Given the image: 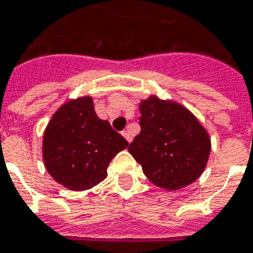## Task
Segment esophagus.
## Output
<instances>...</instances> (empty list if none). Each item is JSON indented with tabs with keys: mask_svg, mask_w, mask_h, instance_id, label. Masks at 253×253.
Instances as JSON below:
<instances>
[{
	"mask_svg": "<svg viewBox=\"0 0 253 253\" xmlns=\"http://www.w3.org/2000/svg\"><path fill=\"white\" fill-rule=\"evenodd\" d=\"M123 136L125 137V140L128 141V142H130V141H132V133H130V130H129V129H126V130H124V132H123Z\"/></svg>",
	"mask_w": 253,
	"mask_h": 253,
	"instance_id": "esophagus-1",
	"label": "esophagus"
}]
</instances>
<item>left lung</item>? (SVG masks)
Wrapping results in <instances>:
<instances>
[{
  "mask_svg": "<svg viewBox=\"0 0 253 253\" xmlns=\"http://www.w3.org/2000/svg\"><path fill=\"white\" fill-rule=\"evenodd\" d=\"M140 112L141 132L128 150L149 181L166 190L193 183L210 156L206 129L185 107L156 96L141 103Z\"/></svg>",
  "mask_w": 253,
  "mask_h": 253,
  "instance_id": "left-lung-1",
  "label": "left lung"
}]
</instances>
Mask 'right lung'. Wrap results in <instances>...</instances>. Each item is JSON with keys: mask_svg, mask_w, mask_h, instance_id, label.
<instances>
[{"mask_svg": "<svg viewBox=\"0 0 253 253\" xmlns=\"http://www.w3.org/2000/svg\"><path fill=\"white\" fill-rule=\"evenodd\" d=\"M128 141L100 120L91 97L71 100L52 116L43 136L47 171L67 189H91L107 178V168Z\"/></svg>", "mask_w": 253, "mask_h": 253, "instance_id": "right-lung-1", "label": "right lung"}]
</instances>
